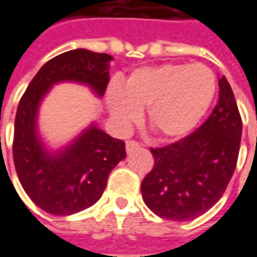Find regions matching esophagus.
<instances>
[{
    "label": "esophagus",
    "instance_id": "34e87169",
    "mask_svg": "<svg viewBox=\"0 0 257 257\" xmlns=\"http://www.w3.org/2000/svg\"><path fill=\"white\" fill-rule=\"evenodd\" d=\"M140 148V145L135 142V140H128L127 143H125V150H127V153H130V152H133L136 149Z\"/></svg>",
    "mask_w": 257,
    "mask_h": 257
}]
</instances>
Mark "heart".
Masks as SVG:
<instances>
[{
  "label": "heart",
  "mask_w": 257,
  "mask_h": 257,
  "mask_svg": "<svg viewBox=\"0 0 257 257\" xmlns=\"http://www.w3.org/2000/svg\"><path fill=\"white\" fill-rule=\"evenodd\" d=\"M217 94V78L205 65L165 63L133 71L109 85L107 105L112 121L127 128L146 109L149 128L162 142L189 136L205 117Z\"/></svg>",
  "instance_id": "b5f03b06"
}]
</instances>
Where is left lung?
Listing matches in <instances>:
<instances>
[{
    "instance_id": "1",
    "label": "left lung",
    "mask_w": 257,
    "mask_h": 257,
    "mask_svg": "<svg viewBox=\"0 0 257 257\" xmlns=\"http://www.w3.org/2000/svg\"><path fill=\"white\" fill-rule=\"evenodd\" d=\"M218 86V102L198 130L166 148L150 149L155 165L142 182V195L161 218L188 221L208 211L233 176L241 117L225 76Z\"/></svg>"
}]
</instances>
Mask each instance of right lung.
<instances>
[{
  "mask_svg": "<svg viewBox=\"0 0 257 257\" xmlns=\"http://www.w3.org/2000/svg\"><path fill=\"white\" fill-rule=\"evenodd\" d=\"M112 56L75 49L50 59L21 96L14 122L13 158L20 182L32 201L53 215H71L101 198L111 171L125 158V145L95 122L69 145L49 150L37 128L39 108L52 86L60 82L86 85L104 95Z\"/></svg>",
  "mask_w": 257,
  "mask_h": 257,
  "instance_id": "1",
  "label": "right lung"
}]
</instances>
